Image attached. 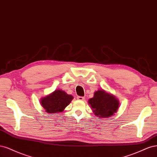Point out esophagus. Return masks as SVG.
<instances>
[{"instance_id": "1", "label": "esophagus", "mask_w": 157, "mask_h": 157, "mask_svg": "<svg viewBox=\"0 0 157 157\" xmlns=\"http://www.w3.org/2000/svg\"><path fill=\"white\" fill-rule=\"evenodd\" d=\"M77 99L78 100H85V97H78Z\"/></svg>"}]
</instances>
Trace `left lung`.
Segmentation results:
<instances>
[{"label":"left lung","mask_w":157,"mask_h":157,"mask_svg":"<svg viewBox=\"0 0 157 157\" xmlns=\"http://www.w3.org/2000/svg\"><path fill=\"white\" fill-rule=\"evenodd\" d=\"M93 113L97 117L108 118L117 113L119 101L117 97L104 89H98L94 93L93 97L88 100Z\"/></svg>","instance_id":"left-lung-1"}]
</instances>
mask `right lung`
Returning <instances> with one entry per match:
<instances>
[{
    "label": "right lung",
    "mask_w": 157,
    "mask_h": 157,
    "mask_svg": "<svg viewBox=\"0 0 157 157\" xmlns=\"http://www.w3.org/2000/svg\"><path fill=\"white\" fill-rule=\"evenodd\" d=\"M73 98L71 94H68L61 89H57L41 98L40 104L47 113H58L63 112Z\"/></svg>",
    "instance_id": "obj_1"
}]
</instances>
